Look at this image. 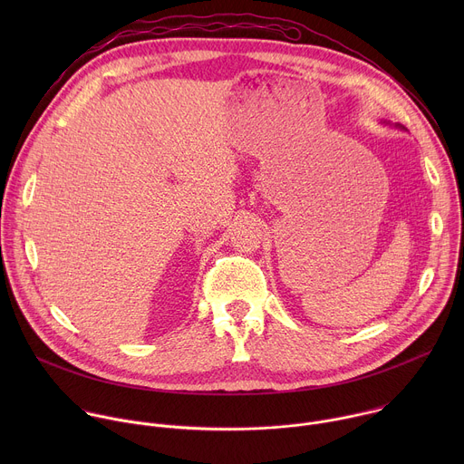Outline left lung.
Listing matches in <instances>:
<instances>
[{
	"label": "left lung",
	"mask_w": 464,
	"mask_h": 464,
	"mask_svg": "<svg viewBox=\"0 0 464 464\" xmlns=\"http://www.w3.org/2000/svg\"><path fill=\"white\" fill-rule=\"evenodd\" d=\"M387 124H389V122H387ZM394 128H401V130H404V126H399V124H396Z\"/></svg>",
	"instance_id": "left-lung-1"
}]
</instances>
